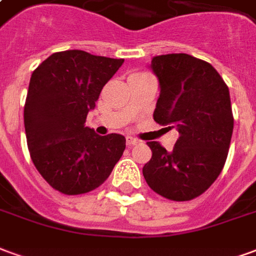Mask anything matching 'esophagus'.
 Here are the masks:
<instances>
[{"mask_svg":"<svg viewBox=\"0 0 256 256\" xmlns=\"http://www.w3.org/2000/svg\"><path fill=\"white\" fill-rule=\"evenodd\" d=\"M138 142H140L138 140L133 138V137H128V138H126V144H128V146H133V145H137V144H138Z\"/></svg>","mask_w":256,"mask_h":256,"instance_id":"1","label":"esophagus"}]
</instances>
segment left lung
Segmentation results:
<instances>
[{
  "mask_svg": "<svg viewBox=\"0 0 256 256\" xmlns=\"http://www.w3.org/2000/svg\"><path fill=\"white\" fill-rule=\"evenodd\" d=\"M150 68L160 89L154 119L177 128L180 137L172 152L150 141L152 158L142 174L163 198L192 200L211 186L228 158L233 133L229 89L211 64L186 53L156 56Z\"/></svg>",
  "mask_w": 256,
  "mask_h": 256,
  "instance_id": "obj_1",
  "label": "left lung"
}]
</instances>
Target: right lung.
Returning <instances> with one entry per match:
<instances>
[{
  "mask_svg": "<svg viewBox=\"0 0 256 256\" xmlns=\"http://www.w3.org/2000/svg\"><path fill=\"white\" fill-rule=\"evenodd\" d=\"M123 62L66 50L53 53L31 75L24 106L27 145L36 170L58 192L98 188L123 155L122 134L98 136L84 126L101 89Z\"/></svg>",
  "mask_w": 256,
  "mask_h": 256,
  "instance_id": "right-lung-1",
  "label": "right lung"
}]
</instances>
